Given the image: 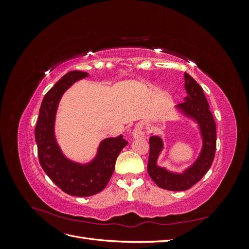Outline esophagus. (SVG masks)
<instances>
[{"label": "esophagus", "mask_w": 249, "mask_h": 249, "mask_svg": "<svg viewBox=\"0 0 249 249\" xmlns=\"http://www.w3.org/2000/svg\"><path fill=\"white\" fill-rule=\"evenodd\" d=\"M145 133L143 131L140 126H136L133 132V137L134 138H139V137H144Z\"/></svg>", "instance_id": "1"}]
</instances>
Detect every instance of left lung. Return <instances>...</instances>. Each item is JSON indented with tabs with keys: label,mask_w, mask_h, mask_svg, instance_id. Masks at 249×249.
Instances as JSON below:
<instances>
[{
	"label": "left lung",
	"mask_w": 249,
	"mask_h": 249,
	"mask_svg": "<svg viewBox=\"0 0 249 249\" xmlns=\"http://www.w3.org/2000/svg\"><path fill=\"white\" fill-rule=\"evenodd\" d=\"M185 101L178 105L186 115L193 117L199 124L202 136L201 153L192 166L183 175L172 173L157 165V159L163 148L160 137L149 138V157L147 172L156 185L170 191L188 190L201 179L212 165L216 152V124L202 88L190 74L185 72Z\"/></svg>",
	"instance_id": "8db88e82"
}]
</instances>
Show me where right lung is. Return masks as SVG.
Instances as JSON below:
<instances>
[{
	"label": "right lung",
	"instance_id": "obj_1",
	"mask_svg": "<svg viewBox=\"0 0 249 249\" xmlns=\"http://www.w3.org/2000/svg\"><path fill=\"white\" fill-rule=\"evenodd\" d=\"M87 76V72L79 71L64 74L44 95L35 126V140L42 169L63 192L80 197L91 196L107 186L114 171L117 157L127 144L123 135L105 139L95 159L86 165L70 161L60 150L54 135L58 103L67 88Z\"/></svg>",
	"mask_w": 249,
	"mask_h": 249
}]
</instances>
